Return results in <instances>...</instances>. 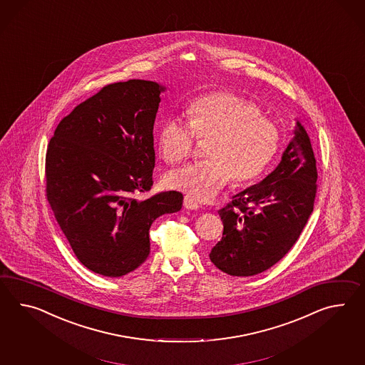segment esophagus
<instances>
[{
    "label": "esophagus",
    "mask_w": 365,
    "mask_h": 365,
    "mask_svg": "<svg viewBox=\"0 0 365 365\" xmlns=\"http://www.w3.org/2000/svg\"><path fill=\"white\" fill-rule=\"evenodd\" d=\"M183 205H185V208H187V210H197V208H199L197 202L194 200L191 196H185V199H183Z\"/></svg>",
    "instance_id": "34e87169"
}]
</instances>
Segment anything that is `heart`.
I'll return each mask as SVG.
<instances>
[{"instance_id":"obj_1","label":"heart","mask_w":365,"mask_h":365,"mask_svg":"<svg viewBox=\"0 0 365 365\" xmlns=\"http://www.w3.org/2000/svg\"><path fill=\"white\" fill-rule=\"evenodd\" d=\"M248 98L228 91H216L192 100L186 108L188 123L169 117L160 125L158 150L169 165H178L194 151L196 138L208 140V160L171 171L166 183L187 195L205 200L214 196L231 178L248 183L257 178L274 158L281 133L276 123L259 115Z\"/></svg>"}]
</instances>
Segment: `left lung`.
<instances>
[{"mask_svg":"<svg viewBox=\"0 0 365 365\" xmlns=\"http://www.w3.org/2000/svg\"><path fill=\"white\" fill-rule=\"evenodd\" d=\"M317 160L299 121L282 160L267 178L219 210L224 231L210 259L222 272L255 276L277 264L298 240L317 194Z\"/></svg>","mask_w":365,"mask_h":365,"instance_id":"8db88e82","label":"left lung"}]
</instances>
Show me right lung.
I'll return each instance as SVG.
<instances>
[{
    "label": "right lung",
    "mask_w": 365,
    "mask_h": 365,
    "mask_svg": "<svg viewBox=\"0 0 365 365\" xmlns=\"http://www.w3.org/2000/svg\"><path fill=\"white\" fill-rule=\"evenodd\" d=\"M165 87L155 81L106 86L64 117L46 154V196L75 256L89 270L123 277L150 253L149 230L178 212L183 195L153 186V128Z\"/></svg>",
    "instance_id": "1"
}]
</instances>
